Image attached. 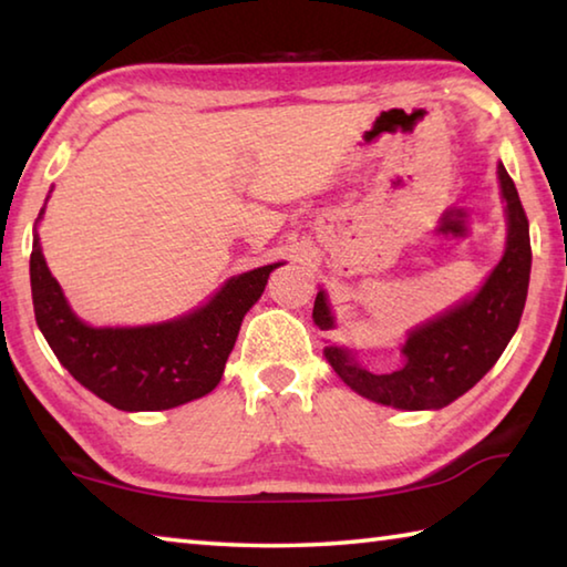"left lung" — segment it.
<instances>
[{"label": "left lung", "instance_id": "obj_1", "mask_svg": "<svg viewBox=\"0 0 567 567\" xmlns=\"http://www.w3.org/2000/svg\"><path fill=\"white\" fill-rule=\"evenodd\" d=\"M497 182L507 227L503 257L473 295L408 332L398 370L370 372L352 348L324 344V360L358 395L395 410H440L475 388L513 340L530 282V227L503 162H497ZM312 322L320 330L338 324L322 287Z\"/></svg>", "mask_w": 567, "mask_h": 567}]
</instances>
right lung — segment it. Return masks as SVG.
Listing matches in <instances>:
<instances>
[{"label": "right lung", "instance_id": "1", "mask_svg": "<svg viewBox=\"0 0 567 567\" xmlns=\"http://www.w3.org/2000/svg\"><path fill=\"white\" fill-rule=\"evenodd\" d=\"M44 207L32 229L30 282L34 318L70 375L100 400L124 412L172 410L213 392L223 380L239 324L249 307L262 297L270 272L285 262L229 277L203 305L172 320L94 328L72 310L60 282L47 267L37 233Z\"/></svg>", "mask_w": 567, "mask_h": 567}]
</instances>
